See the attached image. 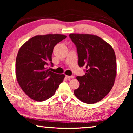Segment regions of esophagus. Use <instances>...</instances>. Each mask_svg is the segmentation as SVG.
Segmentation results:
<instances>
[{"mask_svg":"<svg viewBox=\"0 0 133 133\" xmlns=\"http://www.w3.org/2000/svg\"><path fill=\"white\" fill-rule=\"evenodd\" d=\"M66 77L68 79H73L74 76H66Z\"/></svg>","mask_w":133,"mask_h":133,"instance_id":"esophagus-1","label":"esophagus"}]
</instances>
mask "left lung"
Listing matches in <instances>:
<instances>
[{
	"instance_id": "obj_1",
	"label": "left lung",
	"mask_w": 133,
	"mask_h": 133,
	"mask_svg": "<svg viewBox=\"0 0 133 133\" xmlns=\"http://www.w3.org/2000/svg\"><path fill=\"white\" fill-rule=\"evenodd\" d=\"M69 37L77 49L79 66L85 67V75L76 77L80 86L74 93L83 102H98L114 85L116 76L115 52L108 43L97 36L70 34Z\"/></svg>"
}]
</instances>
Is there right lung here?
Segmentation results:
<instances>
[{
  "instance_id": "add662e5",
  "label": "right lung",
  "mask_w": 133,
  "mask_h": 133,
  "mask_svg": "<svg viewBox=\"0 0 133 133\" xmlns=\"http://www.w3.org/2000/svg\"><path fill=\"white\" fill-rule=\"evenodd\" d=\"M66 37L58 34L36 36L20 48L16 61V78L31 99L36 101L49 99L63 82L64 74L51 72L48 66H53L54 47Z\"/></svg>"
}]
</instances>
